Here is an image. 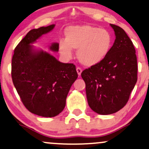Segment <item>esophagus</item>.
I'll return each mask as SVG.
<instances>
[{"mask_svg": "<svg viewBox=\"0 0 149 149\" xmlns=\"http://www.w3.org/2000/svg\"><path fill=\"white\" fill-rule=\"evenodd\" d=\"M76 71H77V73H78V76H80V75H81V73H82V69H81L80 67H78V68L76 69Z\"/></svg>", "mask_w": 149, "mask_h": 149, "instance_id": "1", "label": "esophagus"}]
</instances>
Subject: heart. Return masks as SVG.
Instances as JSON below:
<instances>
[{"label":"heart","instance_id":"b5f03b06","mask_svg":"<svg viewBox=\"0 0 149 149\" xmlns=\"http://www.w3.org/2000/svg\"><path fill=\"white\" fill-rule=\"evenodd\" d=\"M112 37L107 29L88 24L70 26L65 31V40L58 42L60 54L69 59L78 49L79 61L86 67L101 63L110 50Z\"/></svg>","mask_w":149,"mask_h":149}]
</instances>
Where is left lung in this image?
I'll use <instances>...</instances> for the list:
<instances>
[{
    "label": "left lung",
    "instance_id": "8db88e82",
    "mask_svg": "<svg viewBox=\"0 0 149 149\" xmlns=\"http://www.w3.org/2000/svg\"><path fill=\"white\" fill-rule=\"evenodd\" d=\"M116 40L101 63L82 71L88 104L100 115L114 113L123 108L137 82L135 47L122 28L110 24Z\"/></svg>",
    "mask_w": 149,
    "mask_h": 149
}]
</instances>
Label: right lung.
Instances as JSON below:
<instances>
[{
	"mask_svg": "<svg viewBox=\"0 0 149 149\" xmlns=\"http://www.w3.org/2000/svg\"><path fill=\"white\" fill-rule=\"evenodd\" d=\"M55 24L29 31L14 49L12 61L13 83L30 112L52 118L63 111L70 88L78 78L76 66L63 63L33 43L54 29ZM49 49L58 52V43Z\"/></svg>",
	"mask_w": 149,
	"mask_h": 149,
	"instance_id": "right-lung-1",
	"label": "right lung"
}]
</instances>
